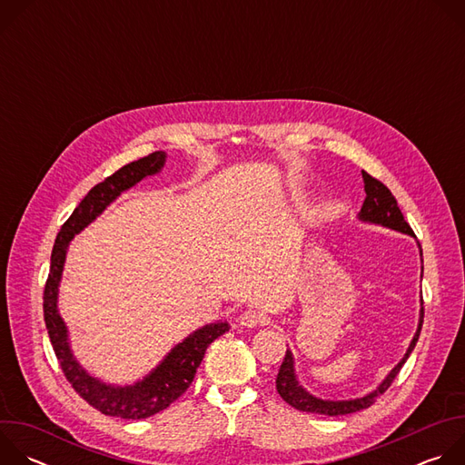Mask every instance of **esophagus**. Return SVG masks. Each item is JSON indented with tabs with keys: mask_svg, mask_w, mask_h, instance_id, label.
<instances>
[{
	"mask_svg": "<svg viewBox=\"0 0 465 465\" xmlns=\"http://www.w3.org/2000/svg\"><path fill=\"white\" fill-rule=\"evenodd\" d=\"M267 318H264L262 312L255 311V309H248L239 316V323L244 327H257V325H264Z\"/></svg>",
	"mask_w": 465,
	"mask_h": 465,
	"instance_id": "obj_1",
	"label": "esophagus"
}]
</instances>
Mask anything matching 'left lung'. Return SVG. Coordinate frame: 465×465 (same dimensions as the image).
<instances>
[{"label":"left lung","mask_w":465,"mask_h":465,"mask_svg":"<svg viewBox=\"0 0 465 465\" xmlns=\"http://www.w3.org/2000/svg\"><path fill=\"white\" fill-rule=\"evenodd\" d=\"M362 178H364V191H366V201L361 208L359 217L362 221L368 223H375V224H382L386 228L397 230V232H403L409 235H414L411 224L405 221L400 206H397V201L393 198L391 191L377 178H373L371 174H368L366 171H362ZM421 325H423V307H421V318H420V327L416 331V335L411 342V348L407 351V355L403 357V361L397 364L390 375L382 381V384L373 390L371 393H368L366 397H361V400H353V401H322L312 397L311 393H307L296 381L294 377V362H292V353L287 350L285 359L280 366V373L276 379V388L278 393L283 397V401H287L291 407L303 411V412H312V414H323V416H344V414H351V412H359L362 409H368L375 403L377 397L381 393H384L393 379L397 377V373L401 371L405 361L409 359V355L412 353L420 333H421Z\"/></svg>","instance_id":"left-lung-1"}]
</instances>
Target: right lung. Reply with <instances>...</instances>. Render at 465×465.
Masks as SVG:
<instances>
[{"label":"right lung","instance_id":"add662e5","mask_svg":"<svg viewBox=\"0 0 465 465\" xmlns=\"http://www.w3.org/2000/svg\"><path fill=\"white\" fill-rule=\"evenodd\" d=\"M165 154L162 151L153 153L136 162H130L106 176L101 183L94 185L83 198L75 212L65 221L56 235L51 267L44 289V320L49 333L51 346L60 362L62 373L68 379L72 388L83 400L104 416H115L123 420H143L167 409L191 386L196 368L201 366L208 346L230 329L226 322L212 323L194 331L183 342H180L163 359V362L142 382L134 386H108L90 377L74 359L68 344V331L56 311V292L62 276V267L70 241L84 226H88L115 196L124 189L138 183L142 178L158 173L163 167Z\"/></svg>","mask_w":465,"mask_h":465}]
</instances>
